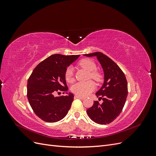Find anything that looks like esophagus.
Masks as SVG:
<instances>
[{"label":"esophagus","instance_id":"obj_1","mask_svg":"<svg viewBox=\"0 0 156 156\" xmlns=\"http://www.w3.org/2000/svg\"><path fill=\"white\" fill-rule=\"evenodd\" d=\"M75 97H76L77 98L81 99V100H83V99L85 98L84 96H79V95H75Z\"/></svg>","mask_w":156,"mask_h":156}]
</instances>
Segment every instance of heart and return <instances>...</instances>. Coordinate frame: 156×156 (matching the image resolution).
<instances>
[{
	"label": "heart",
	"instance_id": "1",
	"mask_svg": "<svg viewBox=\"0 0 156 156\" xmlns=\"http://www.w3.org/2000/svg\"><path fill=\"white\" fill-rule=\"evenodd\" d=\"M80 66L89 72V78L94 79L97 82L102 80L101 74L96 71V64L91 59L84 58L79 62ZM65 78L68 82H72L73 80V70L72 67H68L65 72ZM96 87L92 81L79 82L74 84L72 87V91L79 96H87L94 90Z\"/></svg>",
	"mask_w": 156,
	"mask_h": 156
}]
</instances>
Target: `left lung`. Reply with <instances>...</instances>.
<instances>
[{
	"label": "left lung",
	"instance_id": "1",
	"mask_svg": "<svg viewBox=\"0 0 156 156\" xmlns=\"http://www.w3.org/2000/svg\"><path fill=\"white\" fill-rule=\"evenodd\" d=\"M96 56L104 72V83L96 95L103 103L95 101L87 110L92 120L97 124H110L119 116L127 96V83L124 72L114 61L101 52L84 55Z\"/></svg>",
	"mask_w": 156,
	"mask_h": 156
}]
</instances>
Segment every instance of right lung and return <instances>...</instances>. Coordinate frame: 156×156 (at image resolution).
<instances>
[{"mask_svg":"<svg viewBox=\"0 0 156 156\" xmlns=\"http://www.w3.org/2000/svg\"><path fill=\"white\" fill-rule=\"evenodd\" d=\"M79 56L55 54L42 61L33 70L27 82V98L33 111L42 120L56 122L68 114L74 96L67 92L65 72ZM60 91L68 95L54 96Z\"/></svg>","mask_w":156,"mask_h":156,"instance_id":"obj_1","label":"right lung"}]
</instances>
